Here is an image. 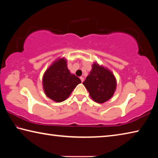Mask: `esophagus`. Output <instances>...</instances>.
<instances>
[{
	"mask_svg": "<svg viewBox=\"0 0 158 158\" xmlns=\"http://www.w3.org/2000/svg\"><path fill=\"white\" fill-rule=\"evenodd\" d=\"M80 79H81V82H83V81H84V78L83 77H80Z\"/></svg>",
	"mask_w": 158,
	"mask_h": 158,
	"instance_id": "obj_1",
	"label": "esophagus"
}]
</instances>
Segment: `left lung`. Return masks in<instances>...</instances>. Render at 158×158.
I'll use <instances>...</instances> for the list:
<instances>
[{
  "label": "left lung",
  "instance_id": "left-lung-1",
  "mask_svg": "<svg viewBox=\"0 0 158 158\" xmlns=\"http://www.w3.org/2000/svg\"><path fill=\"white\" fill-rule=\"evenodd\" d=\"M90 98L98 103H104L114 95L116 89V79L109 69L98 63L92 65V69L83 82Z\"/></svg>",
  "mask_w": 158,
  "mask_h": 158
}]
</instances>
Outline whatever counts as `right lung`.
<instances>
[{"mask_svg":"<svg viewBox=\"0 0 158 158\" xmlns=\"http://www.w3.org/2000/svg\"><path fill=\"white\" fill-rule=\"evenodd\" d=\"M81 82L79 77L70 73L65 58L56 60L45 71L42 78L45 95L56 102L65 100Z\"/></svg>","mask_w":158,"mask_h":158,"instance_id":"obj_1","label":"right lung"}]
</instances>
